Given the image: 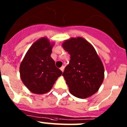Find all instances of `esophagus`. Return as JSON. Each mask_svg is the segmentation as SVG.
<instances>
[{"label":"esophagus","instance_id":"esophagus-1","mask_svg":"<svg viewBox=\"0 0 127 127\" xmlns=\"http://www.w3.org/2000/svg\"><path fill=\"white\" fill-rule=\"evenodd\" d=\"M64 68H65V67L64 66H62V67H60V70H62V72H64Z\"/></svg>","mask_w":127,"mask_h":127}]
</instances>
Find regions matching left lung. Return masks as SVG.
Here are the masks:
<instances>
[{
	"instance_id": "obj_1",
	"label": "left lung",
	"mask_w": 127,
	"mask_h": 127,
	"mask_svg": "<svg viewBox=\"0 0 127 127\" xmlns=\"http://www.w3.org/2000/svg\"><path fill=\"white\" fill-rule=\"evenodd\" d=\"M62 46L70 55L62 74L70 92L77 98L90 97L98 91L104 77V66L97 52L79 37L67 40Z\"/></svg>"
}]
</instances>
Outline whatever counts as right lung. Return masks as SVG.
Here are the masks:
<instances>
[{"mask_svg": "<svg viewBox=\"0 0 127 127\" xmlns=\"http://www.w3.org/2000/svg\"><path fill=\"white\" fill-rule=\"evenodd\" d=\"M53 46L46 38L39 39L29 48L20 64L21 79L33 94L48 92L62 74L51 57Z\"/></svg>", "mask_w": 127, "mask_h": 127, "instance_id": "right-lung-1", "label": "right lung"}]
</instances>
